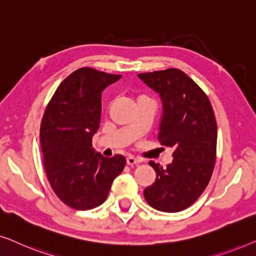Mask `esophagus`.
Returning a JSON list of instances; mask_svg holds the SVG:
<instances>
[{"mask_svg": "<svg viewBox=\"0 0 256 256\" xmlns=\"http://www.w3.org/2000/svg\"><path fill=\"white\" fill-rule=\"evenodd\" d=\"M141 162H142V160L135 158L134 156H128L127 157V164H128V166H134V164H138Z\"/></svg>", "mask_w": 256, "mask_h": 256, "instance_id": "1", "label": "esophagus"}]
</instances>
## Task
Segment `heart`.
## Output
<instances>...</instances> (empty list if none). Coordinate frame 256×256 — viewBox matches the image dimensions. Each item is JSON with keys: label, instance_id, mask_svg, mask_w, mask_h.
<instances>
[{"label": "heart", "instance_id": "1", "mask_svg": "<svg viewBox=\"0 0 256 256\" xmlns=\"http://www.w3.org/2000/svg\"><path fill=\"white\" fill-rule=\"evenodd\" d=\"M140 98H146V96H140Z\"/></svg>", "mask_w": 256, "mask_h": 256}]
</instances>
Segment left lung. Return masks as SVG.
<instances>
[{
  "label": "left lung",
  "mask_w": 256,
  "mask_h": 256,
  "mask_svg": "<svg viewBox=\"0 0 256 256\" xmlns=\"http://www.w3.org/2000/svg\"><path fill=\"white\" fill-rule=\"evenodd\" d=\"M162 101L158 126L160 144L172 146V162L162 168L150 160L155 183L143 191L152 208L180 212L199 198L216 163V122L208 98L188 74L177 68L138 74Z\"/></svg>",
  "instance_id": "left-lung-1"
}]
</instances>
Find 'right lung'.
Segmentation results:
<instances>
[{"label": "right lung", "instance_id": "1", "mask_svg": "<svg viewBox=\"0 0 256 256\" xmlns=\"http://www.w3.org/2000/svg\"><path fill=\"white\" fill-rule=\"evenodd\" d=\"M122 76L82 68L58 86L40 124L44 166L52 188L70 208L90 210L106 200L122 172V155L104 157L92 148L101 118V93Z\"/></svg>", "mask_w": 256, "mask_h": 256}]
</instances>
